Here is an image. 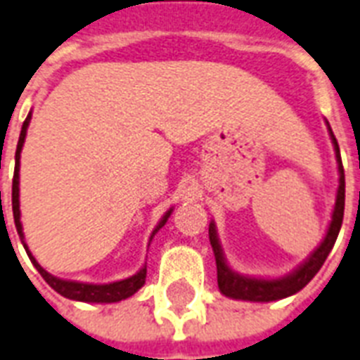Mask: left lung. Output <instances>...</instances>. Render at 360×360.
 Segmentation results:
<instances>
[{"instance_id":"8db88e82","label":"left lung","mask_w":360,"mask_h":360,"mask_svg":"<svg viewBox=\"0 0 360 360\" xmlns=\"http://www.w3.org/2000/svg\"><path fill=\"white\" fill-rule=\"evenodd\" d=\"M328 126V122H326ZM328 134L333 139L334 153H336V164H338V191H336V204L333 210V219L330 224L326 229V234L323 238L317 249L309 255L308 259L304 260L296 270L283 276V278H253V276H243L238 274L229 266L226 259H224L223 247L219 243V236H217L215 223H210V241L213 247V255H215L217 262V283H219V290L229 298L234 300H245V302H274L287 298V296L296 295L298 290H302L306 285L314 279V276L321 270V266L326 260L328 253L333 251L334 241L338 238L340 229H342V221H344V205H345V175L344 166H342V156H340V147L336 137H334L330 126H328Z\"/></svg>"}]
</instances>
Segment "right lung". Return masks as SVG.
I'll use <instances>...</instances> for the list:
<instances>
[{
  "label": "right lung",
  "mask_w": 360,
  "mask_h": 360,
  "mask_svg": "<svg viewBox=\"0 0 360 360\" xmlns=\"http://www.w3.org/2000/svg\"><path fill=\"white\" fill-rule=\"evenodd\" d=\"M30 120H32V111L27 113L26 120H24V124H22L20 130V137H18V145H16V155H15V177H13V217H15V226L18 236L22 238V243H24V232H22V223H20V153L22 147H24V141H26V131L27 126H30ZM172 211L168 210L164 213V217L160 219V223L156 224V229L153 230V234H150V240H153V236L158 232V230L166 224V221L172 215ZM24 249H26L27 257L30 260L34 262V266L37 268L43 279H45L46 283L51 285L52 289L56 290L58 295L65 296V298H70V300H79V302H92V304H111V302H120L128 298V296L136 295L137 290L141 289L145 285V278H147V266H143L141 270L130 276V278L120 279V281H113V283H103V285H96V283H81V281H70V279H60L56 276H52L45 268H41V264L35 260V257L30 253V249L24 243Z\"/></svg>",
  "instance_id": "1"
}]
</instances>
